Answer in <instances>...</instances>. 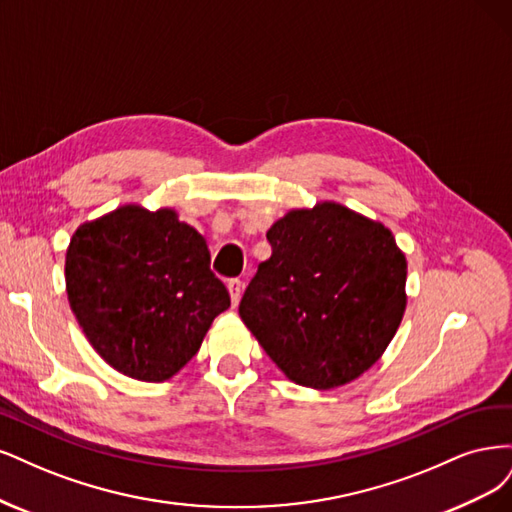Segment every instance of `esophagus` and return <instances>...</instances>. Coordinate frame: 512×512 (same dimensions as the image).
Returning a JSON list of instances; mask_svg holds the SVG:
<instances>
[{"mask_svg":"<svg viewBox=\"0 0 512 512\" xmlns=\"http://www.w3.org/2000/svg\"><path fill=\"white\" fill-rule=\"evenodd\" d=\"M227 289H229V295H232V304L238 306V302H240V298H242V280L232 278V280H229V283H227Z\"/></svg>","mask_w":512,"mask_h":512,"instance_id":"esophagus-1","label":"esophagus"}]
</instances>
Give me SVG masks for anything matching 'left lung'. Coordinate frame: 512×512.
Masks as SVG:
<instances>
[{"mask_svg":"<svg viewBox=\"0 0 512 512\" xmlns=\"http://www.w3.org/2000/svg\"><path fill=\"white\" fill-rule=\"evenodd\" d=\"M266 236L272 257L242 295L244 325L293 383H351L398 332L404 253L383 223L334 202L291 210Z\"/></svg>","mask_w":512,"mask_h":512,"instance_id":"1","label":"left lung"}]
</instances>
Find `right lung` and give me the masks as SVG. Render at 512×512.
<instances>
[{
    "instance_id": "1",
    "label": "right lung",
    "mask_w": 512,
    "mask_h": 512,
    "mask_svg": "<svg viewBox=\"0 0 512 512\" xmlns=\"http://www.w3.org/2000/svg\"><path fill=\"white\" fill-rule=\"evenodd\" d=\"M65 289L93 349L146 383L183 368L229 308L204 236L170 208L129 204L80 225L65 255Z\"/></svg>"
}]
</instances>
